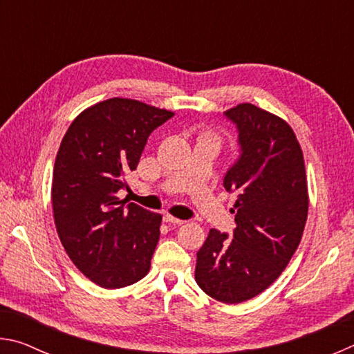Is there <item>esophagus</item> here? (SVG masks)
Here are the masks:
<instances>
[{
  "instance_id": "obj_1",
  "label": "esophagus",
  "mask_w": 354,
  "mask_h": 354,
  "mask_svg": "<svg viewBox=\"0 0 354 354\" xmlns=\"http://www.w3.org/2000/svg\"><path fill=\"white\" fill-rule=\"evenodd\" d=\"M164 221H167V223H170V225H184V220L173 217V215H170V214L164 215Z\"/></svg>"
}]
</instances>
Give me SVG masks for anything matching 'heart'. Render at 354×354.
Instances as JSON below:
<instances>
[{"label":"heart","mask_w":354,"mask_h":354,"mask_svg":"<svg viewBox=\"0 0 354 354\" xmlns=\"http://www.w3.org/2000/svg\"><path fill=\"white\" fill-rule=\"evenodd\" d=\"M203 137H212V136H209V134H205ZM212 139H215V137H212Z\"/></svg>","instance_id":"b5f03b06"}]
</instances>
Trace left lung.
<instances>
[{
	"label": "left lung",
	"instance_id": "8db88e82",
	"mask_svg": "<svg viewBox=\"0 0 354 354\" xmlns=\"http://www.w3.org/2000/svg\"><path fill=\"white\" fill-rule=\"evenodd\" d=\"M242 156L225 176L236 192L232 239L211 230L196 253L195 279L217 301L236 304L279 278L301 242L309 194L303 149L290 124L251 103L227 109Z\"/></svg>",
	"mask_w": 354,
	"mask_h": 354
}]
</instances>
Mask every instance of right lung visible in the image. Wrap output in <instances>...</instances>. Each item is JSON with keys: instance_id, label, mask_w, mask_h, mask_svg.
I'll list each match as a JSON object with an SVG mask.
<instances>
[{"instance_id": "obj_1", "label": "right lung", "mask_w": 354, "mask_h": 354, "mask_svg": "<svg viewBox=\"0 0 354 354\" xmlns=\"http://www.w3.org/2000/svg\"><path fill=\"white\" fill-rule=\"evenodd\" d=\"M175 112L139 100L109 98L88 106L65 133L53 170L57 236L84 277L122 289L149 272L162 215L127 205L117 194L137 169L148 136Z\"/></svg>"}]
</instances>
